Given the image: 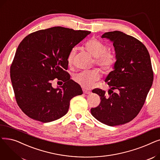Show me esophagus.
I'll list each match as a JSON object with an SVG mask.
<instances>
[{
    "label": "esophagus",
    "mask_w": 160,
    "mask_h": 160,
    "mask_svg": "<svg viewBox=\"0 0 160 160\" xmlns=\"http://www.w3.org/2000/svg\"><path fill=\"white\" fill-rule=\"evenodd\" d=\"M83 93H84L85 94H88V95H89V94L91 93V92H90L89 91H88V90H86V89H83Z\"/></svg>",
    "instance_id": "obj_1"
}]
</instances>
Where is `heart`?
I'll list each match as a JSON object with an SVG mask.
<instances>
[{"label":"heart","instance_id":"obj_1","mask_svg":"<svg viewBox=\"0 0 160 160\" xmlns=\"http://www.w3.org/2000/svg\"><path fill=\"white\" fill-rule=\"evenodd\" d=\"M84 48L86 51L94 58L95 64L99 67L104 72H109L113 69L116 62V56L113 52L107 50L106 45L95 38H92L85 43ZM77 51V47H73L70 50L67 58L69 65L73 64ZM100 77V74L99 71L97 69H92L83 71L75 74L73 79L75 82L81 86L90 88L99 80Z\"/></svg>","mask_w":160,"mask_h":160}]
</instances>
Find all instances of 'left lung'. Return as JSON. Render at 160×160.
Masks as SVG:
<instances>
[{
    "label": "left lung",
    "mask_w": 160,
    "mask_h": 160,
    "mask_svg": "<svg viewBox=\"0 0 160 160\" xmlns=\"http://www.w3.org/2000/svg\"><path fill=\"white\" fill-rule=\"evenodd\" d=\"M101 38L113 43L116 62L105 79L110 88L108 95L98 88L92 91L100 97V103L91 108V113L98 121L113 127L138 115L152 85L154 74L148 50L140 41L120 31L106 32Z\"/></svg>",
    "instance_id": "1"
}]
</instances>
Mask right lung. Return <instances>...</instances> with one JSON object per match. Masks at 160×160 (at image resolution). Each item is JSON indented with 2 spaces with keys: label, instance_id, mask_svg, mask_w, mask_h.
I'll return each instance as SVG.
<instances>
[{
  "label": "right lung",
  "instance_id": "obj_1",
  "mask_svg": "<svg viewBox=\"0 0 160 160\" xmlns=\"http://www.w3.org/2000/svg\"><path fill=\"white\" fill-rule=\"evenodd\" d=\"M91 32L56 27L33 32L19 45L10 67L17 103L30 118L49 122L64 116L70 100L83 93L70 79L67 56ZM55 78L64 83L54 88Z\"/></svg>",
  "mask_w": 160,
  "mask_h": 160
}]
</instances>
